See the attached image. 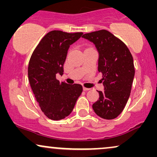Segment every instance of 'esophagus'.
<instances>
[{
  "instance_id": "34e87169",
  "label": "esophagus",
  "mask_w": 157,
  "mask_h": 157,
  "mask_svg": "<svg viewBox=\"0 0 157 157\" xmlns=\"http://www.w3.org/2000/svg\"><path fill=\"white\" fill-rule=\"evenodd\" d=\"M83 91H89V90H90V89H89V88H86V87H83Z\"/></svg>"
}]
</instances>
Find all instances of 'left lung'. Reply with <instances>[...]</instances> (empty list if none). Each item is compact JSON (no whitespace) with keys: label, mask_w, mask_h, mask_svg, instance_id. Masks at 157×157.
<instances>
[{"label":"left lung","mask_w":157,"mask_h":157,"mask_svg":"<svg viewBox=\"0 0 157 157\" xmlns=\"http://www.w3.org/2000/svg\"><path fill=\"white\" fill-rule=\"evenodd\" d=\"M93 42L99 53L98 71L102 74L104 91L93 104L98 117L113 119L124 110L129 98L135 68L133 57L124 43L106 30L84 34Z\"/></svg>","instance_id":"1"}]
</instances>
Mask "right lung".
<instances>
[{"label": "right lung", "mask_w": 157, "mask_h": 157, "mask_svg": "<svg viewBox=\"0 0 157 157\" xmlns=\"http://www.w3.org/2000/svg\"><path fill=\"white\" fill-rule=\"evenodd\" d=\"M82 32H48L40 40L30 59L28 75L30 85L41 111L48 119L59 121L72 112L83 91L81 84H67L56 79L63 74V64L70 45Z\"/></svg>", "instance_id": "right-lung-1"}]
</instances>
